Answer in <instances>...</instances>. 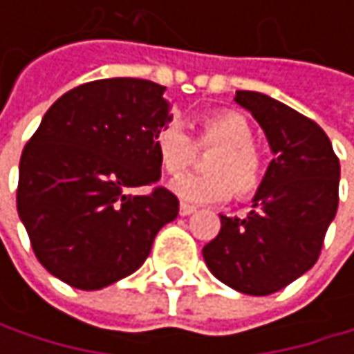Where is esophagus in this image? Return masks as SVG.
I'll return each instance as SVG.
<instances>
[{
    "label": "esophagus",
    "instance_id": "esophagus-1",
    "mask_svg": "<svg viewBox=\"0 0 354 354\" xmlns=\"http://www.w3.org/2000/svg\"><path fill=\"white\" fill-rule=\"evenodd\" d=\"M190 213H194V207H192V205L182 203V205H180V215H182V217H186V215H190Z\"/></svg>",
    "mask_w": 354,
    "mask_h": 354
}]
</instances>
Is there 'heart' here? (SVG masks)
Returning a JSON list of instances; mask_svg holds the SVG:
<instances>
[{
  "instance_id": "heart-1",
  "label": "heart",
  "mask_w": 354,
  "mask_h": 354,
  "mask_svg": "<svg viewBox=\"0 0 354 354\" xmlns=\"http://www.w3.org/2000/svg\"><path fill=\"white\" fill-rule=\"evenodd\" d=\"M198 147H215L205 160L207 174L174 180L172 192L186 203H221L232 190L246 198L258 190L264 178V164L254 147V131L240 112L217 110L198 120ZM153 147L164 172L178 176L194 160L196 147L190 135L170 122L156 133Z\"/></svg>"
}]
</instances>
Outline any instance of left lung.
Instances as JSON below:
<instances>
[{
    "label": "left lung",
    "instance_id": "obj_1",
    "mask_svg": "<svg viewBox=\"0 0 354 354\" xmlns=\"http://www.w3.org/2000/svg\"><path fill=\"white\" fill-rule=\"evenodd\" d=\"M236 102L262 127L274 158L248 217L219 215L221 230L203 258L227 287L270 295L316 264L338 209L340 164L312 118L260 92L240 90Z\"/></svg>",
    "mask_w": 354,
    "mask_h": 354
}]
</instances>
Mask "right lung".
Instances as JSON below:
<instances>
[{
    "label": "right lung",
    "mask_w": 354,
    "mask_h": 354,
    "mask_svg": "<svg viewBox=\"0 0 354 354\" xmlns=\"http://www.w3.org/2000/svg\"><path fill=\"white\" fill-rule=\"evenodd\" d=\"M166 88L112 77L77 86L42 116L20 158L18 215L38 262L63 283L96 291L133 274L178 198L156 185V133L172 120Z\"/></svg>",
    "instance_id": "obj_1"
}]
</instances>
